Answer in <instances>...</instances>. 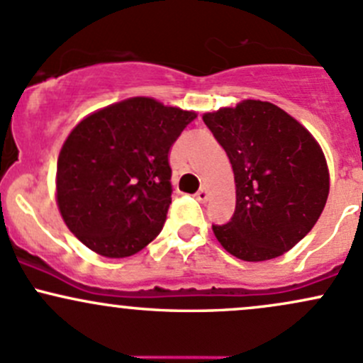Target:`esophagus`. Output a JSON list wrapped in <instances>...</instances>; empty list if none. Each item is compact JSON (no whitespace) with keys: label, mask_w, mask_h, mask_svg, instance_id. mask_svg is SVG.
<instances>
[{"label":"esophagus","mask_w":363,"mask_h":363,"mask_svg":"<svg viewBox=\"0 0 363 363\" xmlns=\"http://www.w3.org/2000/svg\"><path fill=\"white\" fill-rule=\"evenodd\" d=\"M208 196H210L208 189H206L205 186H201L200 191H198V193H196V200L201 201V203H205L206 200H208Z\"/></svg>","instance_id":"34e87169"}]
</instances>
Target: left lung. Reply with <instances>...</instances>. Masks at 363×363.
<instances>
[{
	"label": "left lung",
	"instance_id": "8db88e82",
	"mask_svg": "<svg viewBox=\"0 0 363 363\" xmlns=\"http://www.w3.org/2000/svg\"><path fill=\"white\" fill-rule=\"evenodd\" d=\"M233 165L236 210L212 225L222 248L245 262L281 257L312 230L329 194L317 139L274 103L242 99L203 115Z\"/></svg>",
	"mask_w": 363,
	"mask_h": 363
}]
</instances>
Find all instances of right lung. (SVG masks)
<instances>
[{
	"label": "right lung",
	"mask_w": 363,
	"mask_h": 363,
	"mask_svg": "<svg viewBox=\"0 0 363 363\" xmlns=\"http://www.w3.org/2000/svg\"><path fill=\"white\" fill-rule=\"evenodd\" d=\"M196 111L134 96L82 118L57 163V205L82 245L106 258L141 252L172 203L169 153Z\"/></svg>",
	"instance_id": "1"
}]
</instances>
